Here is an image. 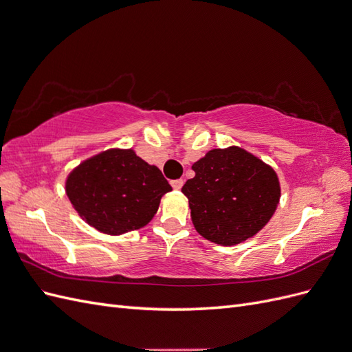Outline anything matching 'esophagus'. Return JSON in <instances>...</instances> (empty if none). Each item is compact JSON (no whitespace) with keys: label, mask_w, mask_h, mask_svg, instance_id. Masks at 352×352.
Segmentation results:
<instances>
[{"label":"esophagus","mask_w":352,"mask_h":352,"mask_svg":"<svg viewBox=\"0 0 352 352\" xmlns=\"http://www.w3.org/2000/svg\"><path fill=\"white\" fill-rule=\"evenodd\" d=\"M172 186H173V189H175V190L182 189V186H184V180H182V179H176V180H172Z\"/></svg>","instance_id":"1"}]
</instances>
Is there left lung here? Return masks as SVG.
<instances>
[{"label":"left lung","mask_w":352,"mask_h":352,"mask_svg":"<svg viewBox=\"0 0 352 352\" xmlns=\"http://www.w3.org/2000/svg\"><path fill=\"white\" fill-rule=\"evenodd\" d=\"M182 188L194 228L202 238L233 247L257 235L280 201L272 166L241 146L214 148L192 164Z\"/></svg>","instance_id":"left-lung-1"}]
</instances>
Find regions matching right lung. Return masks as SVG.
Segmentation results:
<instances>
[{
	"mask_svg": "<svg viewBox=\"0 0 352 352\" xmlns=\"http://www.w3.org/2000/svg\"><path fill=\"white\" fill-rule=\"evenodd\" d=\"M65 188L80 219L110 236L146 226L162 197L172 190L160 168L132 148H110L83 160L67 175Z\"/></svg>",
	"mask_w": 352,
	"mask_h": 352,
	"instance_id": "obj_1",
	"label": "right lung"
}]
</instances>
